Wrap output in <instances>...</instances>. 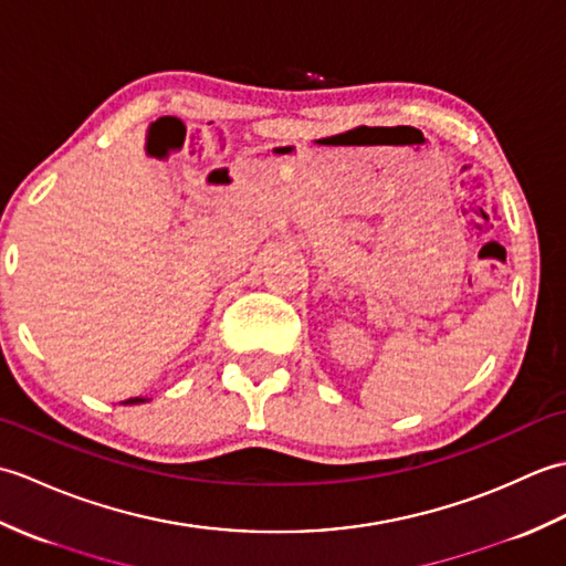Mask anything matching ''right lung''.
<instances>
[{
	"mask_svg": "<svg viewBox=\"0 0 566 566\" xmlns=\"http://www.w3.org/2000/svg\"><path fill=\"white\" fill-rule=\"evenodd\" d=\"M148 399H143V396H134V399H126V401H122V403H126V406H134V403H146Z\"/></svg>",
	"mask_w": 566,
	"mask_h": 566,
	"instance_id": "1",
	"label": "right lung"
}]
</instances>
